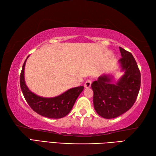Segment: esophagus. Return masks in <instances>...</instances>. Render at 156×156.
<instances>
[{
    "mask_svg": "<svg viewBox=\"0 0 156 156\" xmlns=\"http://www.w3.org/2000/svg\"><path fill=\"white\" fill-rule=\"evenodd\" d=\"M91 83H92L91 80H87V81L85 82L84 87H85V88H90V86H91Z\"/></svg>",
    "mask_w": 156,
    "mask_h": 156,
    "instance_id": "34e87169",
    "label": "esophagus"
}]
</instances>
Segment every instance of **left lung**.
<instances>
[{
  "label": "left lung",
  "instance_id": "8db88e82",
  "mask_svg": "<svg viewBox=\"0 0 156 156\" xmlns=\"http://www.w3.org/2000/svg\"><path fill=\"white\" fill-rule=\"evenodd\" d=\"M119 59L125 74L116 84L111 78L102 76L92 83L93 104L97 113L105 119L117 117L129 110L136 101L141 86V73L131 53L119 48Z\"/></svg>",
  "mask_w": 156,
  "mask_h": 156
}]
</instances>
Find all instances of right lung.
Here are the masks:
<instances>
[{
	"mask_svg": "<svg viewBox=\"0 0 156 156\" xmlns=\"http://www.w3.org/2000/svg\"><path fill=\"white\" fill-rule=\"evenodd\" d=\"M27 59L23 65L20 74V86L26 101L33 110L44 117L51 119H60L65 117L72 110L76 99L84 90V87L80 86L71 88L54 98L39 97L29 90L25 84L24 69Z\"/></svg>",
	"mask_w": 156,
	"mask_h": 156,
	"instance_id": "right-lung-1",
	"label": "right lung"
}]
</instances>
